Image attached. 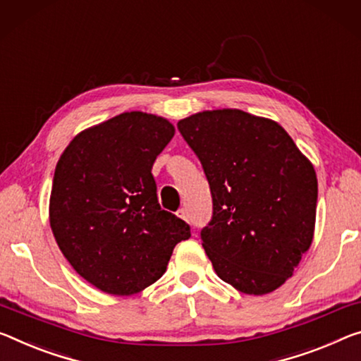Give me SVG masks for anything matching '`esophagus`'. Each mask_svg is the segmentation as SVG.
<instances>
[{"mask_svg":"<svg viewBox=\"0 0 361 361\" xmlns=\"http://www.w3.org/2000/svg\"><path fill=\"white\" fill-rule=\"evenodd\" d=\"M178 216H180V219L181 220H190V214H188V210L186 209H180L178 210Z\"/></svg>","mask_w":361,"mask_h":361,"instance_id":"34e87169","label":"esophagus"}]
</instances>
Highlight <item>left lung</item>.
I'll use <instances>...</instances> for the list:
<instances>
[{
    "label": "left lung",
    "mask_w": 361,
    "mask_h": 361,
    "mask_svg": "<svg viewBox=\"0 0 361 361\" xmlns=\"http://www.w3.org/2000/svg\"><path fill=\"white\" fill-rule=\"evenodd\" d=\"M178 130L210 186L214 215L201 239L215 273L244 294L273 293L313 241L312 162L281 125L239 109L194 114Z\"/></svg>",
    "instance_id": "left-lung-1"
}]
</instances>
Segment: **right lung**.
Returning <instances> with one entry per match:
<instances>
[{
    "mask_svg": "<svg viewBox=\"0 0 361 361\" xmlns=\"http://www.w3.org/2000/svg\"><path fill=\"white\" fill-rule=\"evenodd\" d=\"M173 135L167 118L123 112L78 133L56 165L51 230L73 270L102 293L131 295L156 283L191 236L160 209L151 173Z\"/></svg>",
    "mask_w": 361,
    "mask_h": 361,
    "instance_id": "add662e5",
    "label": "right lung"
}]
</instances>
